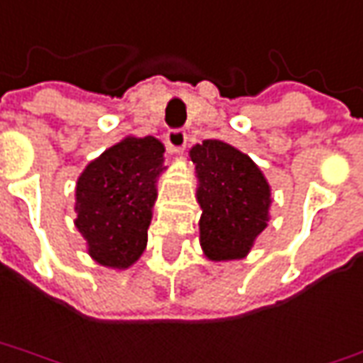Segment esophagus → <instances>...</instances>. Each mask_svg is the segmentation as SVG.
Here are the masks:
<instances>
[{"instance_id": "34e87169", "label": "esophagus", "mask_w": 363, "mask_h": 363, "mask_svg": "<svg viewBox=\"0 0 363 363\" xmlns=\"http://www.w3.org/2000/svg\"><path fill=\"white\" fill-rule=\"evenodd\" d=\"M165 143L172 152H182L186 147L187 135L184 130H169L165 133Z\"/></svg>"}]
</instances>
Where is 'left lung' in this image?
Instances as JSON below:
<instances>
[{"instance_id": "1", "label": "left lung", "mask_w": 363, "mask_h": 363, "mask_svg": "<svg viewBox=\"0 0 363 363\" xmlns=\"http://www.w3.org/2000/svg\"><path fill=\"white\" fill-rule=\"evenodd\" d=\"M198 176L199 244L211 262L242 259L269 221L272 189L250 155L221 140L189 150Z\"/></svg>"}]
</instances>
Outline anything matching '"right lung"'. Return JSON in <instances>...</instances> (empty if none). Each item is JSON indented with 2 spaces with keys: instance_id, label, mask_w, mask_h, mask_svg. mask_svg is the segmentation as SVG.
Masks as SVG:
<instances>
[{
  "instance_id": "1",
  "label": "right lung",
  "mask_w": 363,
  "mask_h": 363,
  "mask_svg": "<svg viewBox=\"0 0 363 363\" xmlns=\"http://www.w3.org/2000/svg\"><path fill=\"white\" fill-rule=\"evenodd\" d=\"M164 152V143L152 135H128L77 177L75 228L99 266L128 269L143 254Z\"/></svg>"
}]
</instances>
